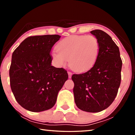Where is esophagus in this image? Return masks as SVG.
<instances>
[{
  "label": "esophagus",
  "instance_id": "1",
  "mask_svg": "<svg viewBox=\"0 0 135 135\" xmlns=\"http://www.w3.org/2000/svg\"><path fill=\"white\" fill-rule=\"evenodd\" d=\"M68 77L70 79L71 77V76H72V73L70 71H68Z\"/></svg>",
  "mask_w": 135,
  "mask_h": 135
}]
</instances>
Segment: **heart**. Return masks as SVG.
<instances>
[{"label": "heart", "instance_id": "b5f03b06", "mask_svg": "<svg viewBox=\"0 0 135 135\" xmlns=\"http://www.w3.org/2000/svg\"><path fill=\"white\" fill-rule=\"evenodd\" d=\"M52 56L58 67H64L69 59V65L76 72H84L92 68L97 61L100 44L93 36L73 35L63 38L56 45Z\"/></svg>", "mask_w": 135, "mask_h": 135}]
</instances>
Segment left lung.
Segmentation results:
<instances>
[{
  "instance_id": "obj_1",
  "label": "left lung",
  "mask_w": 135,
  "mask_h": 135,
  "mask_svg": "<svg viewBox=\"0 0 135 135\" xmlns=\"http://www.w3.org/2000/svg\"><path fill=\"white\" fill-rule=\"evenodd\" d=\"M90 33L99 40V56L91 69L73 74L71 79L77 107L84 111L98 113L108 108L117 96L122 61L119 48L108 34L100 30Z\"/></svg>"
}]
</instances>
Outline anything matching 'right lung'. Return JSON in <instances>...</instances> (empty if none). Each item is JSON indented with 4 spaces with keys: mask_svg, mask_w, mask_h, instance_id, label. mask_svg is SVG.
Returning a JSON list of instances; mask_svg holds the SVG:
<instances>
[{
    "mask_svg": "<svg viewBox=\"0 0 135 135\" xmlns=\"http://www.w3.org/2000/svg\"><path fill=\"white\" fill-rule=\"evenodd\" d=\"M60 37L57 35L30 36L13 52L11 90L18 103L30 111L52 108L68 78L65 69L51 65V49Z\"/></svg>",
    "mask_w": 135,
    "mask_h": 135,
    "instance_id": "add662e5",
    "label": "right lung"
}]
</instances>
